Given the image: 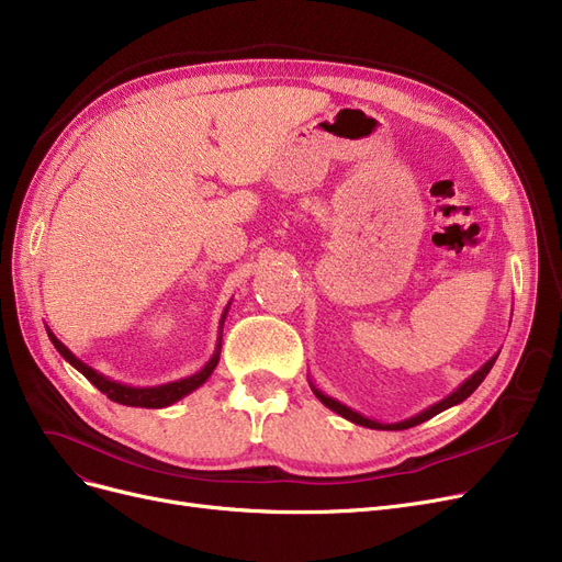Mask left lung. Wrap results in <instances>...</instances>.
<instances>
[{"mask_svg": "<svg viewBox=\"0 0 562 562\" xmlns=\"http://www.w3.org/2000/svg\"><path fill=\"white\" fill-rule=\"evenodd\" d=\"M496 358H498V353L496 356H492L490 360H486L482 368L477 370V372H473L467 381H463L457 390H452V393L448 395V397H443L441 402H436V404H431V406H427L425 411H420V413H416V416H411V418H406V420H400V423H379V420H372V418H364V416H360L358 411H353V408H349L347 404H341V402H337V400H333V397H328V395H324L319 387H316L312 381H310V387H312V393L316 395V400H319L324 406H328L330 411H335L337 416H341V418H347V420H351L353 425H360V427H370V429H385V431H397V429H408V427H416V425H420V423H425V420H429V418H434L436 413H441V411H446V408H450V406H457V404H461L463 400L467 397H471L475 390H477V385L484 381V376L490 374V370L494 368V362H496Z\"/></svg>", "mask_w": 562, "mask_h": 562, "instance_id": "1", "label": "left lung"}]
</instances>
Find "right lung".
I'll return each mask as SVG.
<instances>
[{"label": "right lung", "instance_id": "add662e5", "mask_svg": "<svg viewBox=\"0 0 562 562\" xmlns=\"http://www.w3.org/2000/svg\"><path fill=\"white\" fill-rule=\"evenodd\" d=\"M229 305H232V301L227 303V307L223 312L221 330H217V341H215V351H213V356L209 358V362L204 364V368L200 372H194L192 376H186V379H179V381H169V383H162V385H151V387H135V385H128V383H119V381H114V379H110V376H105L101 372H95L93 368H89L87 362H82L76 353H72L68 347H64L50 328H47V337H50V341L55 345V349L61 353V358L66 362H70L72 368H76L80 374H85L112 402L124 404V406L165 408L169 404L183 400L186 395H190L192 390H198L200 385H204L206 379L217 368V360H221V349H223V326H225V319H227Z\"/></svg>", "mask_w": 562, "mask_h": 562}]
</instances>
